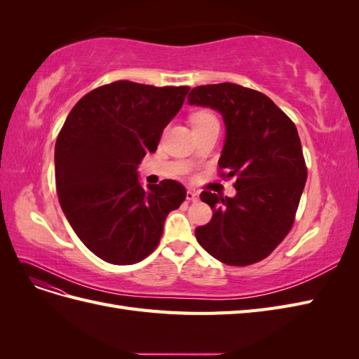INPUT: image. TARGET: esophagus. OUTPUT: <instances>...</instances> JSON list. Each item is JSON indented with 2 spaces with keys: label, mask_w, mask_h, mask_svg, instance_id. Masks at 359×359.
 Instances as JSON below:
<instances>
[{
  "label": "esophagus",
  "mask_w": 359,
  "mask_h": 359,
  "mask_svg": "<svg viewBox=\"0 0 359 359\" xmlns=\"http://www.w3.org/2000/svg\"><path fill=\"white\" fill-rule=\"evenodd\" d=\"M186 199H187L189 202H196V201L199 199V194H198L196 191L189 190V191H187V194H186Z\"/></svg>",
  "instance_id": "obj_1"
}]
</instances>
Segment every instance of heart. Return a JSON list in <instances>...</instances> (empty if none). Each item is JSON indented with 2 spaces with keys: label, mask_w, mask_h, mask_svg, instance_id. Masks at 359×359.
<instances>
[{
  "label": "heart",
  "mask_w": 359,
  "mask_h": 359,
  "mask_svg": "<svg viewBox=\"0 0 359 359\" xmlns=\"http://www.w3.org/2000/svg\"><path fill=\"white\" fill-rule=\"evenodd\" d=\"M191 127L194 126H201V124H206V123H211V121H217V118L214 116V114L208 112V111H199L196 114L191 115Z\"/></svg>",
  "instance_id": "1"
}]
</instances>
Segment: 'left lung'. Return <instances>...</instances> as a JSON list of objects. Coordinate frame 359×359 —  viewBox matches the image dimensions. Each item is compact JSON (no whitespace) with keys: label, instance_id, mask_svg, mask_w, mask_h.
<instances>
[{"label":"left lung","instance_id":"left-lung-1","mask_svg":"<svg viewBox=\"0 0 359 359\" xmlns=\"http://www.w3.org/2000/svg\"><path fill=\"white\" fill-rule=\"evenodd\" d=\"M187 100L223 116L219 168L236 180L233 198L202 191L212 219L196 227V240L226 265L259 262L290 231L307 181L297 127L269 97L231 82L196 86Z\"/></svg>","mask_w":359,"mask_h":359}]
</instances>
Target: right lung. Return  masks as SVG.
<instances>
[{"label":"right lung","mask_w":359,"mask_h":359,"mask_svg":"<svg viewBox=\"0 0 359 359\" xmlns=\"http://www.w3.org/2000/svg\"><path fill=\"white\" fill-rule=\"evenodd\" d=\"M189 86L116 81L83 95L55 144L60 205L85 247L114 265H132L157 247L163 223L186 199L165 180L147 189L137 166L154 153Z\"/></svg>","instance_id":"1"}]
</instances>
